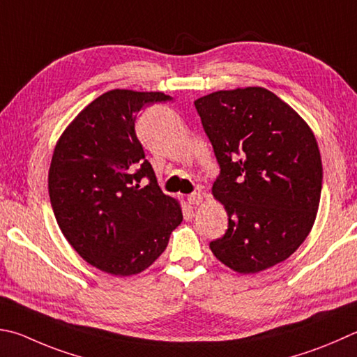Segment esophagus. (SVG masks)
<instances>
[{
    "label": "esophagus",
    "instance_id": "obj_1",
    "mask_svg": "<svg viewBox=\"0 0 357 357\" xmlns=\"http://www.w3.org/2000/svg\"><path fill=\"white\" fill-rule=\"evenodd\" d=\"M187 201H189V204H192V206H198L203 203V195H201L199 192H193L189 197H187Z\"/></svg>",
    "mask_w": 357,
    "mask_h": 357
}]
</instances>
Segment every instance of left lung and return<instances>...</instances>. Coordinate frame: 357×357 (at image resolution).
I'll return each mask as SVG.
<instances>
[{
    "label": "left lung",
    "mask_w": 357,
    "mask_h": 357,
    "mask_svg": "<svg viewBox=\"0 0 357 357\" xmlns=\"http://www.w3.org/2000/svg\"><path fill=\"white\" fill-rule=\"evenodd\" d=\"M222 174L212 195L228 229L209 243L241 275L284 262L312 229L323 168L317 139L294 107L264 87H238L195 101Z\"/></svg>",
    "instance_id": "8db88e82"
}]
</instances>
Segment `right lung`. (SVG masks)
<instances>
[{"instance_id":"obj_1","label":"right lung","mask_w":357,"mask_h":357,"mask_svg":"<svg viewBox=\"0 0 357 357\" xmlns=\"http://www.w3.org/2000/svg\"><path fill=\"white\" fill-rule=\"evenodd\" d=\"M167 100L162 92L109 90L54 146L48 192L56 222L77 255L105 273H142L183 222L181 203L160 192L134 129L140 109Z\"/></svg>"}]
</instances>
